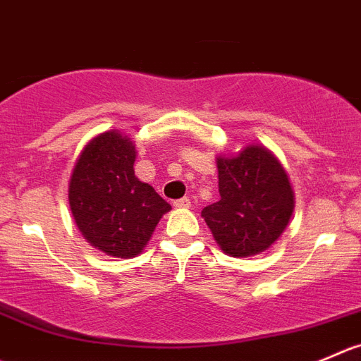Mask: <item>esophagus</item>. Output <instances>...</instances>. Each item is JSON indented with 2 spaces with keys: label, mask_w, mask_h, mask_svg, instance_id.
<instances>
[{
  "label": "esophagus",
  "mask_w": 361,
  "mask_h": 361,
  "mask_svg": "<svg viewBox=\"0 0 361 361\" xmlns=\"http://www.w3.org/2000/svg\"><path fill=\"white\" fill-rule=\"evenodd\" d=\"M173 204L176 206V208H188V206H190V199H188V197L176 199V201H174Z\"/></svg>",
  "instance_id": "esophagus-1"
}]
</instances>
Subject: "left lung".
Segmentation results:
<instances>
[{"mask_svg":"<svg viewBox=\"0 0 361 361\" xmlns=\"http://www.w3.org/2000/svg\"><path fill=\"white\" fill-rule=\"evenodd\" d=\"M220 199L201 215L226 254L248 257L277 241L293 215L289 178L262 146H247L236 157H219Z\"/></svg>","mask_w":361,"mask_h":361,"instance_id":"1","label":"left lung"}]
</instances>
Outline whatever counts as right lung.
Masks as SVG:
<instances>
[{"instance_id":"add662e5","label":"right lung","mask_w":361,"mask_h":361,"mask_svg":"<svg viewBox=\"0 0 361 361\" xmlns=\"http://www.w3.org/2000/svg\"><path fill=\"white\" fill-rule=\"evenodd\" d=\"M135 146L120 132H104L80 153L68 187L77 227L93 247L135 257L171 204L134 174Z\"/></svg>"}]
</instances>
